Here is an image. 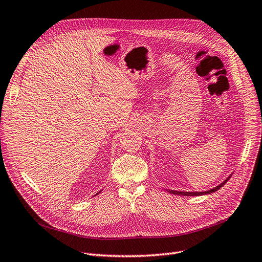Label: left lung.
<instances>
[{
	"label": "left lung",
	"mask_w": 262,
	"mask_h": 262,
	"mask_svg": "<svg viewBox=\"0 0 262 262\" xmlns=\"http://www.w3.org/2000/svg\"><path fill=\"white\" fill-rule=\"evenodd\" d=\"M230 178V177H229ZM229 178L227 180H225L224 182L221 183V185L217 186L216 188L211 189V190H208V191H204V192H181V191H175V190H169L168 192L169 193H172V194H178V195H187V196H198V195H204V194H208V193H211V192H215L217 190H219L222 186L225 185V183L229 180Z\"/></svg>",
	"instance_id": "left-lung-1"
}]
</instances>
